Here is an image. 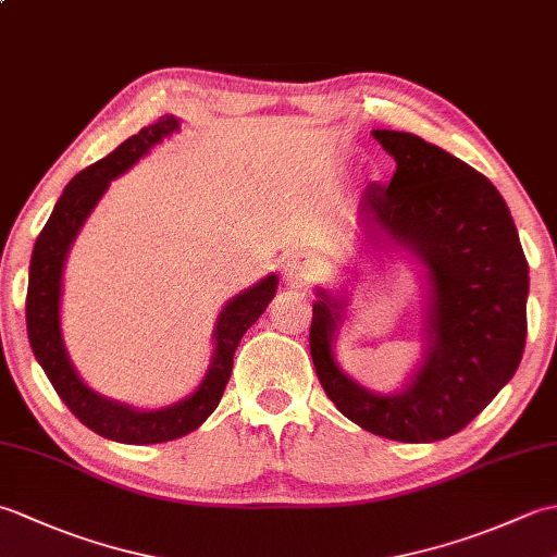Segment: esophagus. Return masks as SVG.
Here are the masks:
<instances>
[{
    "instance_id": "esophagus-1",
    "label": "esophagus",
    "mask_w": 557,
    "mask_h": 557,
    "mask_svg": "<svg viewBox=\"0 0 557 557\" xmlns=\"http://www.w3.org/2000/svg\"><path fill=\"white\" fill-rule=\"evenodd\" d=\"M282 272H285L287 285L304 287L318 275V263L309 253H289L282 260Z\"/></svg>"
}]
</instances>
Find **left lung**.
<instances>
[{
  "label": "left lung",
  "instance_id": "obj_1",
  "mask_svg": "<svg viewBox=\"0 0 557 557\" xmlns=\"http://www.w3.org/2000/svg\"><path fill=\"white\" fill-rule=\"evenodd\" d=\"M395 158L389 186H366L361 224L421 260L429 280L425 354L407 387L375 395L342 373L333 342L345 299L315 289L311 357L325 395L361 429L399 443L459 433L515 375L527 342L529 265L503 196L423 138L375 128Z\"/></svg>",
  "mask_w": 557,
  "mask_h": 557
}]
</instances>
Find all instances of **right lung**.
Masks as SVG:
<instances>
[{
    "mask_svg": "<svg viewBox=\"0 0 557 557\" xmlns=\"http://www.w3.org/2000/svg\"><path fill=\"white\" fill-rule=\"evenodd\" d=\"M180 128V120L164 114L156 124H150L132 138H126L120 148H114L108 158L98 160L83 172H78L59 196L50 220L38 234L33 248L30 272H28V297H26V325L35 359L50 377L57 395L62 397L71 413L90 431L116 443L150 445L168 443L174 437L196 431L212 411L218 409L224 387L232 375L234 351L239 347L244 333L251 327L260 313L268 309L277 292V277L268 275L258 285L236 294L220 311L215 325V354L210 369L191 397L176 405L140 411L122 401L102 397L81 381L64 349L62 330H59V299H62V270L71 244H74L83 222L88 220L92 208L98 206L102 194L116 176L124 174L134 162Z\"/></svg>",
    "mask_w": 557,
    "mask_h": 557,
    "instance_id": "1",
    "label": "right lung"
}]
</instances>
